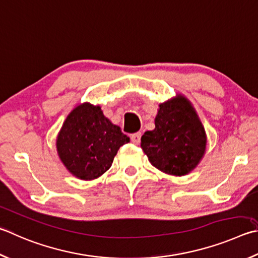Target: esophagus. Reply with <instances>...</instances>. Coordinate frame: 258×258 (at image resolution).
<instances>
[{
    "label": "esophagus",
    "mask_w": 258,
    "mask_h": 258,
    "mask_svg": "<svg viewBox=\"0 0 258 258\" xmlns=\"http://www.w3.org/2000/svg\"><path fill=\"white\" fill-rule=\"evenodd\" d=\"M131 141H132L134 144H140V142H141V133H134L131 135Z\"/></svg>",
    "instance_id": "1"
}]
</instances>
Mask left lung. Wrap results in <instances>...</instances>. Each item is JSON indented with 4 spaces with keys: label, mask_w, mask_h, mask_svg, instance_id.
Wrapping results in <instances>:
<instances>
[{
    "label": "left lung",
    "mask_w": 258,
    "mask_h": 258,
    "mask_svg": "<svg viewBox=\"0 0 258 258\" xmlns=\"http://www.w3.org/2000/svg\"><path fill=\"white\" fill-rule=\"evenodd\" d=\"M156 127L141 138V148L158 170L172 176L193 171L207 151V132L191 102L178 95L159 105Z\"/></svg>",
    "instance_id": "8db88e82"
}]
</instances>
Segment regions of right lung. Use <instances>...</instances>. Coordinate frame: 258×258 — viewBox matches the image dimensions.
<instances>
[{
	"instance_id": "right-lung-1",
	"label": "right lung",
	"mask_w": 258,
	"mask_h": 258,
	"mask_svg": "<svg viewBox=\"0 0 258 258\" xmlns=\"http://www.w3.org/2000/svg\"><path fill=\"white\" fill-rule=\"evenodd\" d=\"M128 142L130 138L107 118L100 106L83 102L64 120L56 138V150L70 174L92 180L109 169L117 151Z\"/></svg>"
}]
</instances>
